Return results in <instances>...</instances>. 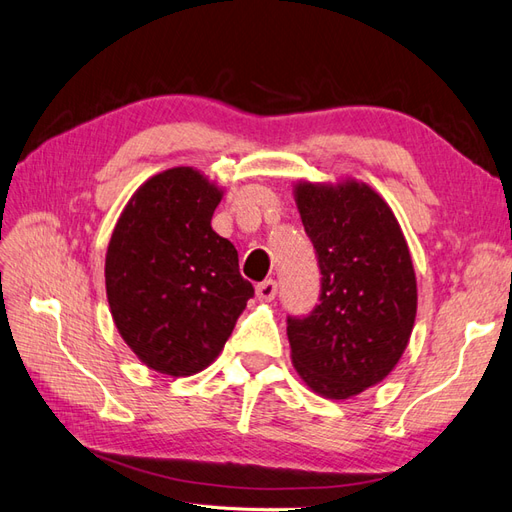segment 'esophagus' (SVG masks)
Returning a JSON list of instances; mask_svg holds the SVG:
<instances>
[{"mask_svg":"<svg viewBox=\"0 0 512 512\" xmlns=\"http://www.w3.org/2000/svg\"><path fill=\"white\" fill-rule=\"evenodd\" d=\"M274 296H277V281H264L257 285V298L264 300V303H270V300H274Z\"/></svg>","mask_w":512,"mask_h":512,"instance_id":"1","label":"esophagus"}]
</instances>
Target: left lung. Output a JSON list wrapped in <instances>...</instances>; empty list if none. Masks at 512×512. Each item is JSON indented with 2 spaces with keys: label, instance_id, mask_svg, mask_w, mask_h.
I'll return each instance as SVG.
<instances>
[{
  "label": "left lung",
  "instance_id": "obj_1",
  "mask_svg": "<svg viewBox=\"0 0 512 512\" xmlns=\"http://www.w3.org/2000/svg\"><path fill=\"white\" fill-rule=\"evenodd\" d=\"M296 203L322 279L320 303L287 316L292 363L320 396L346 400L381 383L409 344L411 253L389 205L365 183H298Z\"/></svg>",
  "mask_w": 512,
  "mask_h": 512
}]
</instances>
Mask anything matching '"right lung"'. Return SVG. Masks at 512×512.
<instances>
[{
	"mask_svg": "<svg viewBox=\"0 0 512 512\" xmlns=\"http://www.w3.org/2000/svg\"><path fill=\"white\" fill-rule=\"evenodd\" d=\"M220 199L199 170L168 168L142 183L114 227L110 311L127 346L155 372L205 370L255 296L235 246L212 229Z\"/></svg>",
	"mask_w": 512,
	"mask_h": 512,
	"instance_id": "add662e5",
	"label": "right lung"
}]
</instances>
